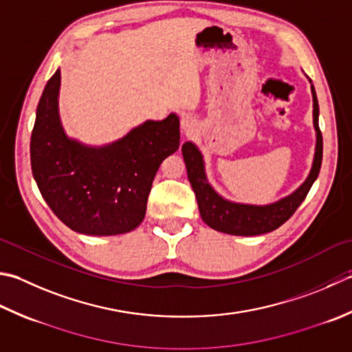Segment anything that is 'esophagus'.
<instances>
[{
	"label": "esophagus",
	"instance_id": "obj_1",
	"mask_svg": "<svg viewBox=\"0 0 352 352\" xmlns=\"http://www.w3.org/2000/svg\"><path fill=\"white\" fill-rule=\"evenodd\" d=\"M180 123H182V129L184 131V134H194L195 129H197V122L194 117H190L189 114H183L182 119H180Z\"/></svg>",
	"mask_w": 352,
	"mask_h": 352
}]
</instances>
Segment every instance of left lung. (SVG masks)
Instances as JSON below:
<instances>
[{
    "mask_svg": "<svg viewBox=\"0 0 352 352\" xmlns=\"http://www.w3.org/2000/svg\"><path fill=\"white\" fill-rule=\"evenodd\" d=\"M308 80L311 84L313 94V125L316 131L314 158L305 182L298 189L293 190L290 195L280 198L274 203L263 206L235 203L230 201V199H226L212 188L208 177H206L204 158L201 151L198 149L195 143H183L182 153L186 163V169H188V178L192 189L195 192L199 215H201L203 221L212 227L213 230L236 236L263 235V233L276 230L279 226L284 224L305 199L320 172L323 151L322 133L319 129L318 96H316L311 79Z\"/></svg>",
    "mask_w": 352,
    "mask_h": 352,
    "instance_id": "left-lung-1",
    "label": "left lung"
}]
</instances>
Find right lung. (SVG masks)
Here are the masks:
<instances>
[{
  "label": "right lung",
  "mask_w": 352,
  "mask_h": 352,
  "mask_svg": "<svg viewBox=\"0 0 352 352\" xmlns=\"http://www.w3.org/2000/svg\"><path fill=\"white\" fill-rule=\"evenodd\" d=\"M60 70L41 96L32 131V172L48 208L72 230L111 236L134 230L164 158L180 146V119L146 120L119 140L91 146L68 137L59 117Z\"/></svg>",
  "instance_id": "obj_1"
}]
</instances>
